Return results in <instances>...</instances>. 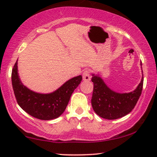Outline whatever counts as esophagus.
Masks as SVG:
<instances>
[{
	"label": "esophagus",
	"instance_id": "1",
	"mask_svg": "<svg viewBox=\"0 0 157 157\" xmlns=\"http://www.w3.org/2000/svg\"><path fill=\"white\" fill-rule=\"evenodd\" d=\"M83 80L84 81H89L91 80V76H90V71L89 70L85 71L83 73Z\"/></svg>",
	"mask_w": 157,
	"mask_h": 157
}]
</instances>
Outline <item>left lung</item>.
I'll return each instance as SVG.
<instances>
[{
    "label": "left lung",
    "mask_w": 157,
    "mask_h": 157,
    "mask_svg": "<svg viewBox=\"0 0 157 157\" xmlns=\"http://www.w3.org/2000/svg\"><path fill=\"white\" fill-rule=\"evenodd\" d=\"M140 65L142 66L141 62ZM91 76V81L94 83L91 105L96 114L104 119L113 120L123 117L132 111L141 96L143 76L134 91L128 93H119L111 89L99 74H92Z\"/></svg>",
    "instance_id": "left-lung-1"
}]
</instances>
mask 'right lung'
Here are the masks:
<instances>
[{
	"mask_svg": "<svg viewBox=\"0 0 157 157\" xmlns=\"http://www.w3.org/2000/svg\"><path fill=\"white\" fill-rule=\"evenodd\" d=\"M82 80L81 75L66 81L56 91L48 94L35 92L22 83L18 71V60L12 70L13 89L21 108L31 117L40 120H51L64 112L71 96Z\"/></svg>",
	"mask_w": 157,
	"mask_h": 157,
	"instance_id": "1",
	"label": "right lung"
}]
</instances>
